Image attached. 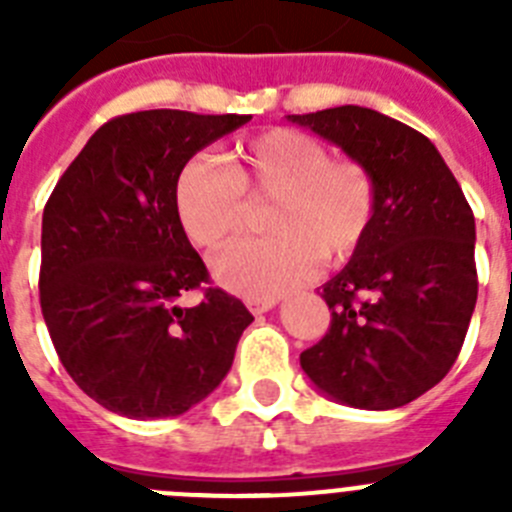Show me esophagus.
Segmentation results:
<instances>
[{"label":"esophagus","instance_id":"obj_1","mask_svg":"<svg viewBox=\"0 0 512 512\" xmlns=\"http://www.w3.org/2000/svg\"><path fill=\"white\" fill-rule=\"evenodd\" d=\"M274 305H277V300H246V307L253 315H261V312L271 310Z\"/></svg>","mask_w":512,"mask_h":512}]
</instances>
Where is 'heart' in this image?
I'll use <instances>...</instances> for the list:
<instances>
[{
	"label": "heart",
	"instance_id": "b5f03b06",
	"mask_svg": "<svg viewBox=\"0 0 512 512\" xmlns=\"http://www.w3.org/2000/svg\"><path fill=\"white\" fill-rule=\"evenodd\" d=\"M225 166L192 158L174 182V212L202 251L228 243L246 223V202L271 200V235L233 243L212 261L225 289L274 300L325 266L346 264L364 246L379 210L377 176L354 156H330L315 135L271 128L235 143Z\"/></svg>",
	"mask_w": 512,
	"mask_h": 512
}]
</instances>
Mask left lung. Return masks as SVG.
Segmentation results:
<instances>
[{
  "mask_svg": "<svg viewBox=\"0 0 512 512\" xmlns=\"http://www.w3.org/2000/svg\"><path fill=\"white\" fill-rule=\"evenodd\" d=\"M377 176L374 228L323 284L330 328L300 354L320 392L361 410L402 408L454 366L477 305L474 215L431 140L369 107L289 115Z\"/></svg>",
  "mask_w": 512,
  "mask_h": 512,
  "instance_id": "left-lung-1",
  "label": "left lung"
}]
</instances>
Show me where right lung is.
<instances>
[{
  "mask_svg": "<svg viewBox=\"0 0 512 512\" xmlns=\"http://www.w3.org/2000/svg\"><path fill=\"white\" fill-rule=\"evenodd\" d=\"M251 115L146 110L112 117L63 171L43 210L40 307L63 369L102 408L174 418L233 364L253 315L210 284L174 212L189 158ZM202 288L200 306L179 308Z\"/></svg>",
  "mask_w": 512,
  "mask_h": 512,
  "instance_id": "1",
  "label": "right lung"
}]
</instances>
